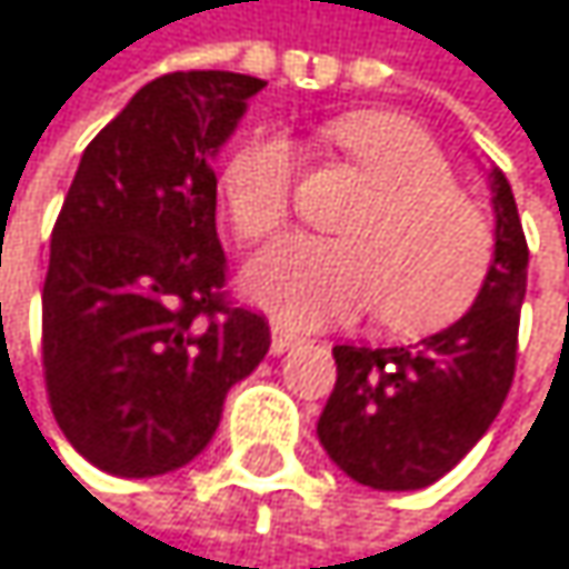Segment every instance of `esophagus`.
I'll return each instance as SVG.
<instances>
[{
  "mask_svg": "<svg viewBox=\"0 0 569 569\" xmlns=\"http://www.w3.org/2000/svg\"><path fill=\"white\" fill-rule=\"evenodd\" d=\"M303 337L297 333V330H290V327H282V323H272V353H287L293 343H300Z\"/></svg>",
  "mask_w": 569,
  "mask_h": 569,
  "instance_id": "obj_1",
  "label": "esophagus"
}]
</instances>
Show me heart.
Returning <instances> with one entry per match:
<instances>
[{
    "mask_svg": "<svg viewBox=\"0 0 569 569\" xmlns=\"http://www.w3.org/2000/svg\"><path fill=\"white\" fill-rule=\"evenodd\" d=\"M370 182V196L340 226L343 242L290 239L259 256L249 293L293 323H327L377 307L393 333H430L477 300L493 232L480 206L457 189L433 136L387 109L347 112L323 126ZM293 149L279 136H252L222 166V206L246 242L272 239L293 206Z\"/></svg>",
    "mask_w": 569,
    "mask_h": 569,
    "instance_id": "obj_1",
    "label": "heart"
}]
</instances>
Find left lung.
Listing matches in <instances>:
<instances>
[{"label": "left lung", "mask_w": 569, "mask_h": 569, "mask_svg": "<svg viewBox=\"0 0 569 569\" xmlns=\"http://www.w3.org/2000/svg\"><path fill=\"white\" fill-rule=\"evenodd\" d=\"M490 189L497 246L470 313L417 347H333L337 383L317 433L330 460L363 487L437 483L490 430L513 387L530 249L500 169Z\"/></svg>", "instance_id": "1"}]
</instances>
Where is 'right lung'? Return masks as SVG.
<instances>
[{
    "mask_svg": "<svg viewBox=\"0 0 569 569\" xmlns=\"http://www.w3.org/2000/svg\"><path fill=\"white\" fill-rule=\"evenodd\" d=\"M266 82L189 69L142 86L86 146L52 226L42 377L66 440L116 477L186 467L269 350L226 293L212 156Z\"/></svg>",
    "mask_w": 569,
    "mask_h": 569,
    "instance_id": "right-lung-1",
    "label": "right lung"
}]
</instances>
